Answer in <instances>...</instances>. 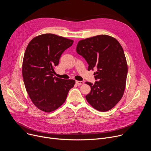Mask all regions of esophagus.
<instances>
[{
	"instance_id": "1",
	"label": "esophagus",
	"mask_w": 151,
	"mask_h": 151,
	"mask_svg": "<svg viewBox=\"0 0 151 151\" xmlns=\"http://www.w3.org/2000/svg\"><path fill=\"white\" fill-rule=\"evenodd\" d=\"M76 83L78 85H83L84 84V82H83V81H78V80H76Z\"/></svg>"
}]
</instances>
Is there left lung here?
I'll use <instances>...</instances> for the list:
<instances>
[{
	"label": "left lung",
	"instance_id": "8db88e82",
	"mask_svg": "<svg viewBox=\"0 0 151 151\" xmlns=\"http://www.w3.org/2000/svg\"><path fill=\"white\" fill-rule=\"evenodd\" d=\"M76 51L86 60L88 71L97 68V81L86 82L91 88L87 101L99 111L110 110L122 98L126 86L127 65L121 45L111 36L99 35L80 40Z\"/></svg>",
	"mask_w": 151,
	"mask_h": 151
}]
</instances>
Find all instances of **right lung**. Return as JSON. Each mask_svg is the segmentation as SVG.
I'll list each match as a JSON object with an SVG mask.
<instances>
[{
  "label": "right lung",
  "instance_id": "add662e5",
  "mask_svg": "<svg viewBox=\"0 0 151 151\" xmlns=\"http://www.w3.org/2000/svg\"><path fill=\"white\" fill-rule=\"evenodd\" d=\"M74 41L53 34L34 37L26 48L22 63V76L28 94L38 109L51 112L65 101L75 80L54 77V67L62 54Z\"/></svg>",
  "mask_w": 151,
  "mask_h": 151
}]
</instances>
